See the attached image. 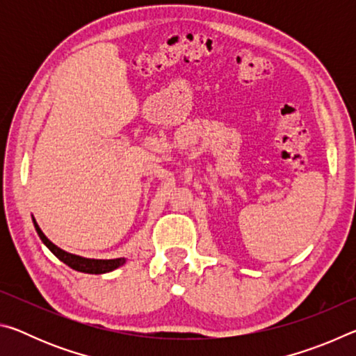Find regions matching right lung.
Instances as JSON below:
<instances>
[{
	"instance_id": "1",
	"label": "right lung",
	"mask_w": 356,
	"mask_h": 356,
	"mask_svg": "<svg viewBox=\"0 0 356 356\" xmlns=\"http://www.w3.org/2000/svg\"><path fill=\"white\" fill-rule=\"evenodd\" d=\"M33 222H34V227H35V231H38L40 240L47 245V248L50 250L53 254L59 259V261H63L65 265H69L70 268L76 270V272L92 273V275L106 273V272H111V270H114V268H118L119 265H122L125 262V259H108V261H102V259H86V257L70 254V252H65L63 250H59L56 245H53L50 240L44 236V232L40 231V227L38 226L35 220H33Z\"/></svg>"
}]
</instances>
